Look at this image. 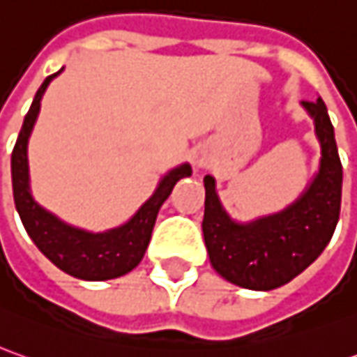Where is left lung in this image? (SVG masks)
Listing matches in <instances>:
<instances>
[{"label": "left lung", "mask_w": 357, "mask_h": 357, "mask_svg": "<svg viewBox=\"0 0 357 357\" xmlns=\"http://www.w3.org/2000/svg\"><path fill=\"white\" fill-rule=\"evenodd\" d=\"M322 146L320 172L296 203L277 215L237 225L217 199L215 179L205 176L203 239L209 261L229 282L251 290H273L298 277L330 243L342 203V162L334 126L322 98L304 100Z\"/></svg>", "instance_id": "8db88e82"}]
</instances>
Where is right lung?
Returning <instances> with one entry per match:
<instances>
[{
  "instance_id": "1",
  "label": "right lung",
  "mask_w": 357,
  "mask_h": 357,
  "mask_svg": "<svg viewBox=\"0 0 357 357\" xmlns=\"http://www.w3.org/2000/svg\"><path fill=\"white\" fill-rule=\"evenodd\" d=\"M61 73V70H59ZM47 77L33 98L29 112L25 114L23 126L19 132L17 142L11 154V179H13V199L17 207L23 227L29 233L37 249L56 264L67 275L84 280H108L122 277L140 263L148 243L152 237L155 217L162 203L169 197L174 185L181 178L191 176V167L179 166L172 169L166 178L160 181L155 193L144 203L140 211L130 219L126 225L112 229L108 233L93 235L80 229L68 227L56 217L47 213L43 207L33 202L29 193V169H27V140L33 124L39 114V106L45 89L53 77Z\"/></svg>"
}]
</instances>
